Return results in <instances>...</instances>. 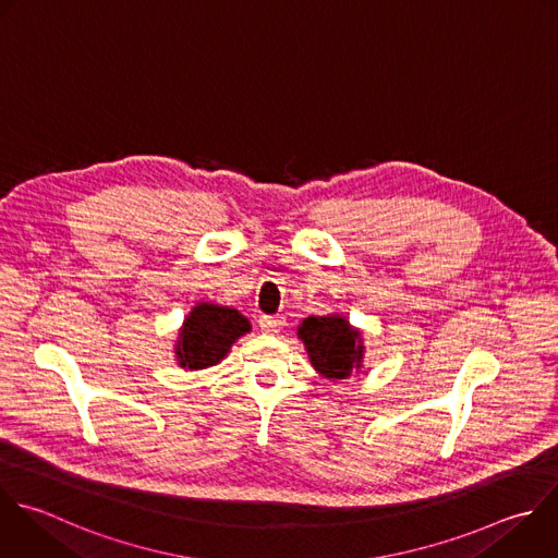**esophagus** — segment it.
Listing matches in <instances>:
<instances>
[{"instance_id":"obj_1","label":"esophagus","mask_w":558,"mask_h":558,"mask_svg":"<svg viewBox=\"0 0 558 558\" xmlns=\"http://www.w3.org/2000/svg\"><path fill=\"white\" fill-rule=\"evenodd\" d=\"M283 325H286V320L283 318H275V316H262L259 318V327H262V331L264 333H268V336H277L281 329H283Z\"/></svg>"}]
</instances>
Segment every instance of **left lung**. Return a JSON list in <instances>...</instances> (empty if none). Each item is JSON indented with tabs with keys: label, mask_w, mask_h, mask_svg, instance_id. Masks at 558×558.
Instances as JSON below:
<instances>
[{
	"label": "left lung",
	"mask_w": 558,
	"mask_h": 558,
	"mask_svg": "<svg viewBox=\"0 0 558 558\" xmlns=\"http://www.w3.org/2000/svg\"><path fill=\"white\" fill-rule=\"evenodd\" d=\"M307 357L318 375L331 381L347 379L353 371L362 368L364 338L342 314L307 316L296 329Z\"/></svg>",
	"instance_id": "1"
}]
</instances>
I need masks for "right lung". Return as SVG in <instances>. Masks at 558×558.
I'll return each mask as SVG.
<instances>
[{
  "label": "right lung",
  "instance_id": "obj_1",
  "mask_svg": "<svg viewBox=\"0 0 558 558\" xmlns=\"http://www.w3.org/2000/svg\"><path fill=\"white\" fill-rule=\"evenodd\" d=\"M251 331V320L233 307L198 301L185 316L174 355L181 368L201 371L227 357L233 342Z\"/></svg>",
  "mask_w": 558,
  "mask_h": 558
}]
</instances>
